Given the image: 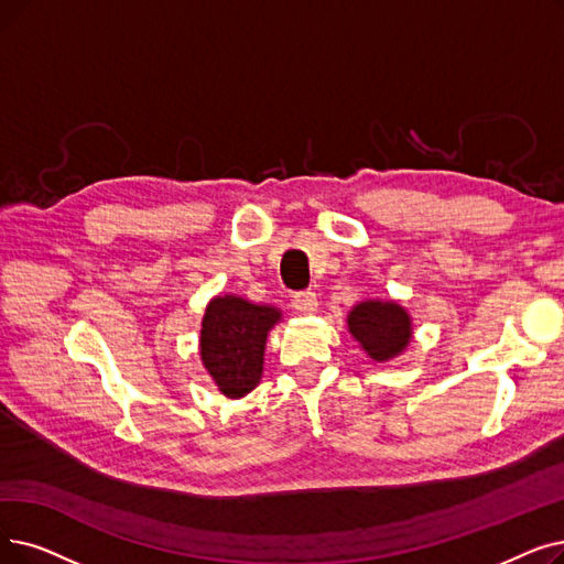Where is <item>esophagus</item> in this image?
I'll return each mask as SVG.
<instances>
[{
    "label": "esophagus",
    "instance_id": "obj_1",
    "mask_svg": "<svg viewBox=\"0 0 564 564\" xmlns=\"http://www.w3.org/2000/svg\"><path fill=\"white\" fill-rule=\"evenodd\" d=\"M292 306H295V311L302 313V315H313V313L317 311V297H315V292H311V290L297 292L295 300H292Z\"/></svg>",
    "mask_w": 564,
    "mask_h": 564
}]
</instances>
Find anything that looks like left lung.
I'll return each instance as SVG.
<instances>
[{
  "mask_svg": "<svg viewBox=\"0 0 564 564\" xmlns=\"http://www.w3.org/2000/svg\"><path fill=\"white\" fill-rule=\"evenodd\" d=\"M348 332L376 361L401 355L412 338L410 313L397 302L366 300L348 313Z\"/></svg>",
  "mask_w": 564,
  "mask_h": 564,
  "instance_id": "left-lung-1",
  "label": "left lung"
}]
</instances>
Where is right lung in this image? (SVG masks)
Instances as JSON below:
<instances>
[{
  "instance_id": "add662e5",
  "label": "right lung",
  "mask_w": 564,
  "mask_h": 564,
  "mask_svg": "<svg viewBox=\"0 0 564 564\" xmlns=\"http://www.w3.org/2000/svg\"><path fill=\"white\" fill-rule=\"evenodd\" d=\"M279 321V308L251 304L237 295L214 297L207 304L200 359L221 394L241 399L256 389L262 378L267 334Z\"/></svg>"
}]
</instances>
